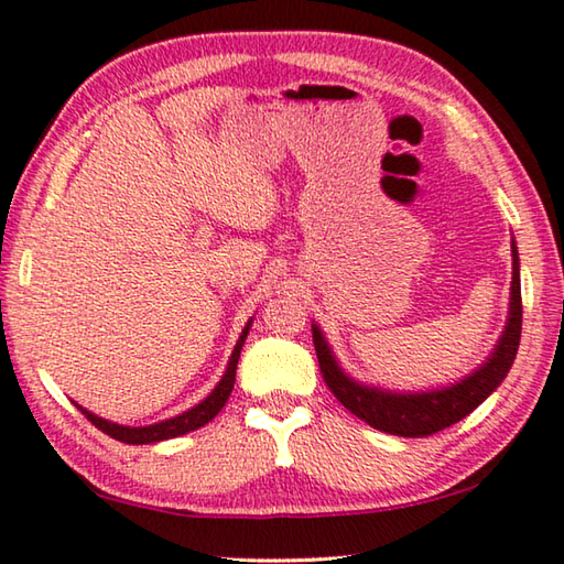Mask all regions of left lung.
I'll return each mask as SVG.
<instances>
[{
    "mask_svg": "<svg viewBox=\"0 0 564 564\" xmlns=\"http://www.w3.org/2000/svg\"><path fill=\"white\" fill-rule=\"evenodd\" d=\"M512 283H510V308L505 321L502 336L495 343V348L482 366H477L473 373L455 380L451 386L431 388V390H388L378 386L360 383L333 356L326 336L318 323H311L313 346L321 362V373L330 393L336 395L343 408H348L352 415L362 423L376 427L380 433L400 435V437H425L445 427L455 425L457 420L470 415L473 410L488 400L498 386L510 373L514 356L520 348L522 333V295H520V256L512 238Z\"/></svg>",
    "mask_w": 564,
    "mask_h": 564,
    "instance_id": "8db88e82",
    "label": "left lung"
}]
</instances>
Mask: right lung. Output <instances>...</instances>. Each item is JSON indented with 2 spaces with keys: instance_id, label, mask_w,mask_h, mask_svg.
<instances>
[{
  "instance_id": "right-lung-1",
  "label": "right lung",
  "mask_w": 564,
  "mask_h": 564,
  "mask_svg": "<svg viewBox=\"0 0 564 564\" xmlns=\"http://www.w3.org/2000/svg\"><path fill=\"white\" fill-rule=\"evenodd\" d=\"M253 326V318H248V323L241 330V336H238L236 346L231 358H228V366L224 370L221 380H218L216 388L208 393L202 403H196L194 408L184 410V413H178L174 417H166L161 420V423H151V425H119V423H111L107 417H99L94 415L91 410L82 408L76 403V408L82 410L84 415H87L94 425L99 427L101 433L111 435L113 441H121V443H129V445H147V443H161V441H171V437H178V435H186L191 431H198V427H204L206 423H212V420L221 413V408L226 405L228 395H231L234 383H236V366H238V358H241V350H243V343L248 338V330Z\"/></svg>"
}]
</instances>
